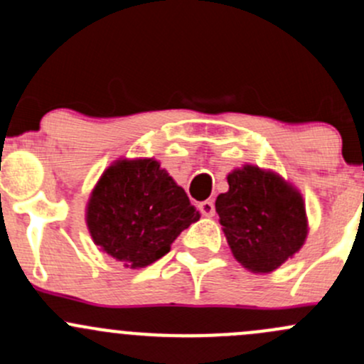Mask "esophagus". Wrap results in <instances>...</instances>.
<instances>
[{"mask_svg": "<svg viewBox=\"0 0 364 364\" xmlns=\"http://www.w3.org/2000/svg\"><path fill=\"white\" fill-rule=\"evenodd\" d=\"M199 212L201 215H205V217H212L215 213V203L212 199H206V201H201L199 203Z\"/></svg>", "mask_w": 364, "mask_h": 364, "instance_id": "obj_1", "label": "esophagus"}]
</instances>
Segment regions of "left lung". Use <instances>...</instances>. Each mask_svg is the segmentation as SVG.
<instances>
[{
	"instance_id": "1",
	"label": "left lung",
	"mask_w": 364,
	"mask_h": 364,
	"mask_svg": "<svg viewBox=\"0 0 364 364\" xmlns=\"http://www.w3.org/2000/svg\"><path fill=\"white\" fill-rule=\"evenodd\" d=\"M228 182L215 210L234 259L257 274L276 271L306 243L302 194L274 171L253 165L232 170Z\"/></svg>"
}]
</instances>
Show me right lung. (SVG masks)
Returning a JSON list of instances; mask_svg holds the SVG:
<instances>
[{
    "label": "right lung",
    "instance_id": "right-lung-1",
    "mask_svg": "<svg viewBox=\"0 0 364 364\" xmlns=\"http://www.w3.org/2000/svg\"><path fill=\"white\" fill-rule=\"evenodd\" d=\"M199 220L186 191L156 159H118L104 171L87 205L93 243L124 267L151 265L178 234Z\"/></svg>",
    "mask_w": 364,
    "mask_h": 364
}]
</instances>
